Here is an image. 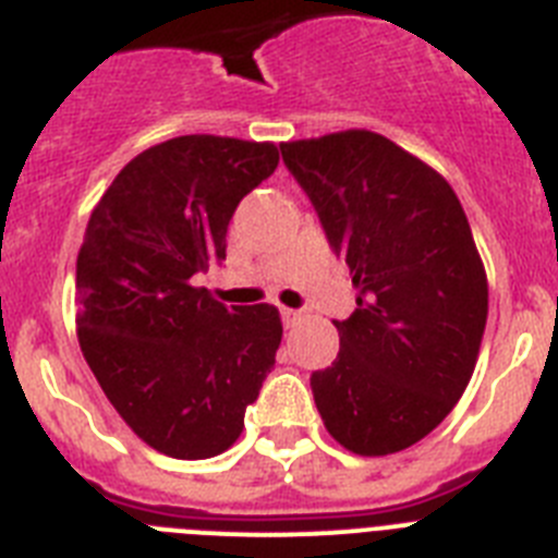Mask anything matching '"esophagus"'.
I'll return each instance as SVG.
<instances>
[{
  "label": "esophagus",
  "instance_id": "34e87169",
  "mask_svg": "<svg viewBox=\"0 0 558 558\" xmlns=\"http://www.w3.org/2000/svg\"><path fill=\"white\" fill-rule=\"evenodd\" d=\"M302 322V313H299V310H288L284 307L282 310V324L284 327H295V324Z\"/></svg>",
  "mask_w": 558,
  "mask_h": 558
}]
</instances>
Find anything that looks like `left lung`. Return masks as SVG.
I'll list each match as a JSON object with an SVG mask.
<instances>
[{"instance_id": "obj_1", "label": "left lung", "mask_w": 558, "mask_h": 558, "mask_svg": "<svg viewBox=\"0 0 558 558\" xmlns=\"http://www.w3.org/2000/svg\"><path fill=\"white\" fill-rule=\"evenodd\" d=\"M357 310L335 322L340 352L313 372L329 436L391 456L445 422L475 372L489 288L470 220L433 167L372 131L284 142Z\"/></svg>"}]
</instances>
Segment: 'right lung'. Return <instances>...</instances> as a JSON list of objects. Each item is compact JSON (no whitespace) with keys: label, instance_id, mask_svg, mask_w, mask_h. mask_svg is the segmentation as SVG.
I'll use <instances>...</instances> for the list:
<instances>
[{"label":"right lung","instance_id":"right-lung-1","mask_svg":"<svg viewBox=\"0 0 558 558\" xmlns=\"http://www.w3.org/2000/svg\"><path fill=\"white\" fill-rule=\"evenodd\" d=\"M279 165L270 142L192 133L111 181L77 254V340L108 402L153 450L220 456L282 343L279 310L226 307L195 276L226 259L236 204Z\"/></svg>","mask_w":558,"mask_h":558}]
</instances>
